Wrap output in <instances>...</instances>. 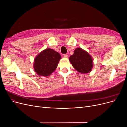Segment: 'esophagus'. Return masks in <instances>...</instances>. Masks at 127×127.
<instances>
[{"label": "esophagus", "mask_w": 127, "mask_h": 127, "mask_svg": "<svg viewBox=\"0 0 127 127\" xmlns=\"http://www.w3.org/2000/svg\"><path fill=\"white\" fill-rule=\"evenodd\" d=\"M64 58H67L68 57V55L67 54H64Z\"/></svg>", "instance_id": "1"}]
</instances>
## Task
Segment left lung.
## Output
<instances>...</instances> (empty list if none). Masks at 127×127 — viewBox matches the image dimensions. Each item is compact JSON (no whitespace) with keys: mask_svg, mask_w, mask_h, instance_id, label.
<instances>
[{"mask_svg":"<svg viewBox=\"0 0 127 127\" xmlns=\"http://www.w3.org/2000/svg\"><path fill=\"white\" fill-rule=\"evenodd\" d=\"M69 61L75 69L82 74L90 72L93 68V59L87 52L82 48H76Z\"/></svg>","mask_w":127,"mask_h":127,"instance_id":"obj_1","label":"left lung"}]
</instances>
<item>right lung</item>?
<instances>
[{
  "mask_svg": "<svg viewBox=\"0 0 127 127\" xmlns=\"http://www.w3.org/2000/svg\"><path fill=\"white\" fill-rule=\"evenodd\" d=\"M61 59L58 52L48 48L41 52L34 60V69L41 76H48L54 71Z\"/></svg>",
  "mask_w": 127,
  "mask_h": 127,
  "instance_id": "obj_1",
  "label": "right lung"
}]
</instances>
